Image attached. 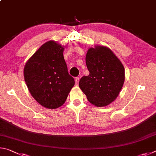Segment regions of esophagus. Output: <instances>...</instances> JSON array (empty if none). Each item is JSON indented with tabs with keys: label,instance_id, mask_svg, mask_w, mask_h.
<instances>
[{
	"label": "esophagus",
	"instance_id": "1",
	"mask_svg": "<svg viewBox=\"0 0 156 156\" xmlns=\"http://www.w3.org/2000/svg\"><path fill=\"white\" fill-rule=\"evenodd\" d=\"M75 85L77 86L79 83V81H80V77H75Z\"/></svg>",
	"mask_w": 156,
	"mask_h": 156
}]
</instances>
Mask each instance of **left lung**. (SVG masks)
<instances>
[{
  "mask_svg": "<svg viewBox=\"0 0 156 156\" xmlns=\"http://www.w3.org/2000/svg\"><path fill=\"white\" fill-rule=\"evenodd\" d=\"M86 63L90 74L81 78L80 88L92 104L97 107L109 105L123 86V66L110 48L99 46L88 51Z\"/></svg>",
  "mask_w": 156,
  "mask_h": 156,
  "instance_id": "8db88e82",
  "label": "left lung"
}]
</instances>
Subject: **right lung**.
<instances>
[{"label": "right lung", "mask_w": 156, "mask_h": 156, "mask_svg": "<svg viewBox=\"0 0 156 156\" xmlns=\"http://www.w3.org/2000/svg\"><path fill=\"white\" fill-rule=\"evenodd\" d=\"M64 48L48 41L35 52L24 69V80L32 97L41 105L55 109L62 106L75 85L63 55Z\"/></svg>", "instance_id": "add662e5"}]
</instances>
